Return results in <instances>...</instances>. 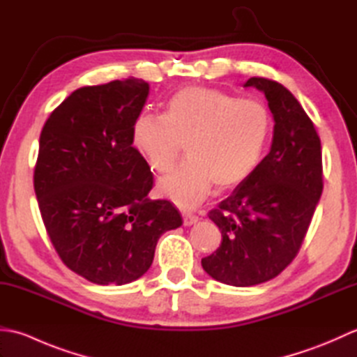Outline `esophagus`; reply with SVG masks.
I'll return each instance as SVG.
<instances>
[{"label": "esophagus", "mask_w": 357, "mask_h": 357, "mask_svg": "<svg viewBox=\"0 0 357 357\" xmlns=\"http://www.w3.org/2000/svg\"><path fill=\"white\" fill-rule=\"evenodd\" d=\"M183 218H184V225H193L199 221V218L192 213H184Z\"/></svg>", "instance_id": "obj_1"}]
</instances>
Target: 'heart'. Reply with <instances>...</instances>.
Instances as JSON below:
<instances>
[{
	"instance_id": "1",
	"label": "heart",
	"mask_w": 357,
	"mask_h": 357,
	"mask_svg": "<svg viewBox=\"0 0 357 357\" xmlns=\"http://www.w3.org/2000/svg\"><path fill=\"white\" fill-rule=\"evenodd\" d=\"M271 135L264 102L222 90L188 86L167 102L165 115L142 112L132 126V144L155 173L169 172L185 146L187 161L159 181L161 195L193 208L216 184H241L259 165Z\"/></svg>"
}]
</instances>
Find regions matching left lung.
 <instances>
[{"instance_id":"obj_1","label":"left lung","mask_w":357,"mask_h":357,"mask_svg":"<svg viewBox=\"0 0 357 357\" xmlns=\"http://www.w3.org/2000/svg\"><path fill=\"white\" fill-rule=\"evenodd\" d=\"M244 87L265 95L275 119L268 155L208 218L222 233L202 268L219 282L252 287L276 278L304 241L322 195V151L316 128L290 90L267 78Z\"/></svg>"}]
</instances>
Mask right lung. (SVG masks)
Wrapping results in <instances>:
<instances>
[{
    "mask_svg": "<svg viewBox=\"0 0 357 357\" xmlns=\"http://www.w3.org/2000/svg\"><path fill=\"white\" fill-rule=\"evenodd\" d=\"M144 79L81 87L45 121L33 187L61 261L98 285H124L153 262L161 234L183 225L172 202L147 198L153 174L132 147L149 96Z\"/></svg>",
    "mask_w": 357,
    "mask_h": 357,
    "instance_id": "right-lung-1",
    "label": "right lung"
}]
</instances>
